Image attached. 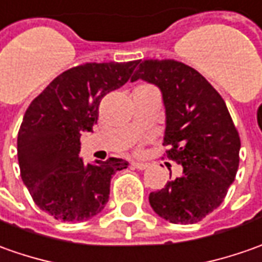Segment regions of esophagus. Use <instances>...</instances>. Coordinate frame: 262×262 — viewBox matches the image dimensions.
Returning a JSON list of instances; mask_svg holds the SVG:
<instances>
[{"mask_svg": "<svg viewBox=\"0 0 262 262\" xmlns=\"http://www.w3.org/2000/svg\"><path fill=\"white\" fill-rule=\"evenodd\" d=\"M133 167L138 168V170H145V168L148 167V164L147 163H141V161H134L133 163Z\"/></svg>", "mask_w": 262, "mask_h": 262, "instance_id": "obj_1", "label": "esophagus"}]
</instances>
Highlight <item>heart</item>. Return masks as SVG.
<instances>
[{"instance_id": "1", "label": "heart", "mask_w": 262, "mask_h": 262, "mask_svg": "<svg viewBox=\"0 0 262 262\" xmlns=\"http://www.w3.org/2000/svg\"><path fill=\"white\" fill-rule=\"evenodd\" d=\"M138 88H147V86H138Z\"/></svg>"}]
</instances>
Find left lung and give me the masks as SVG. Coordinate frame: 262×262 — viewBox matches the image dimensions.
Returning a JSON list of instances; mask_svg holds the SVG:
<instances>
[{"label": "left lung", "instance_id": "8db88e82", "mask_svg": "<svg viewBox=\"0 0 262 262\" xmlns=\"http://www.w3.org/2000/svg\"><path fill=\"white\" fill-rule=\"evenodd\" d=\"M159 86L166 108V159L183 174L150 193L154 212L171 224H196L224 202L239 166L241 140L225 101L198 70L173 59L144 60L133 82Z\"/></svg>", "mask_w": 262, "mask_h": 262}]
</instances>
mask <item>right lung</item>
Wrapping results in <instances>:
<instances>
[{
	"label": "right lung",
	"instance_id": "right-lung-1",
	"mask_svg": "<svg viewBox=\"0 0 262 262\" xmlns=\"http://www.w3.org/2000/svg\"><path fill=\"white\" fill-rule=\"evenodd\" d=\"M140 60L83 63L60 73L34 98L17 138L20 174L33 201L57 221L83 222L110 199L112 174L127 168L110 157L85 164L80 135L92 131L102 98L134 73Z\"/></svg>",
	"mask_w": 262,
	"mask_h": 262
}]
</instances>
